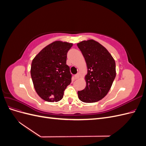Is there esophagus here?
Segmentation results:
<instances>
[{"label": "esophagus", "mask_w": 146, "mask_h": 146, "mask_svg": "<svg viewBox=\"0 0 146 146\" xmlns=\"http://www.w3.org/2000/svg\"><path fill=\"white\" fill-rule=\"evenodd\" d=\"M74 77H75V78H76V79L79 78V77H80V74H76V75H75V76H74Z\"/></svg>", "instance_id": "34e87169"}]
</instances>
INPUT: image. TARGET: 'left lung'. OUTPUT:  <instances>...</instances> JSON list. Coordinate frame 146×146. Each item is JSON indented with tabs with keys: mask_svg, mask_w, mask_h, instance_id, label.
Returning <instances> with one entry per match:
<instances>
[{
	"mask_svg": "<svg viewBox=\"0 0 146 146\" xmlns=\"http://www.w3.org/2000/svg\"><path fill=\"white\" fill-rule=\"evenodd\" d=\"M88 68L86 86L78 91V98L85 103L98 102L107 94L116 77V63L107 48L93 39L77 44Z\"/></svg>",
	"mask_w": 146,
	"mask_h": 146,
	"instance_id": "left-lung-1",
	"label": "left lung"
}]
</instances>
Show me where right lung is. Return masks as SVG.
<instances>
[{
  "label": "right lung",
  "mask_w": 146,
  "mask_h": 146,
  "mask_svg": "<svg viewBox=\"0 0 146 146\" xmlns=\"http://www.w3.org/2000/svg\"><path fill=\"white\" fill-rule=\"evenodd\" d=\"M72 43L55 41L42 49L31 66V77L35 91L47 102H58L71 82L72 74L66 64L68 50Z\"/></svg>",
  "instance_id": "obj_1"
}]
</instances>
